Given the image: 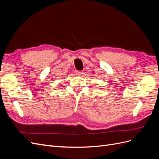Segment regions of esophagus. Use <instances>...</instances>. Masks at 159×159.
I'll return each mask as SVG.
<instances>
[{"mask_svg":"<svg viewBox=\"0 0 159 159\" xmlns=\"http://www.w3.org/2000/svg\"><path fill=\"white\" fill-rule=\"evenodd\" d=\"M75 74H76L77 75H81V76L84 75V71H75Z\"/></svg>","mask_w":159,"mask_h":159,"instance_id":"esophagus-1","label":"esophagus"}]
</instances>
